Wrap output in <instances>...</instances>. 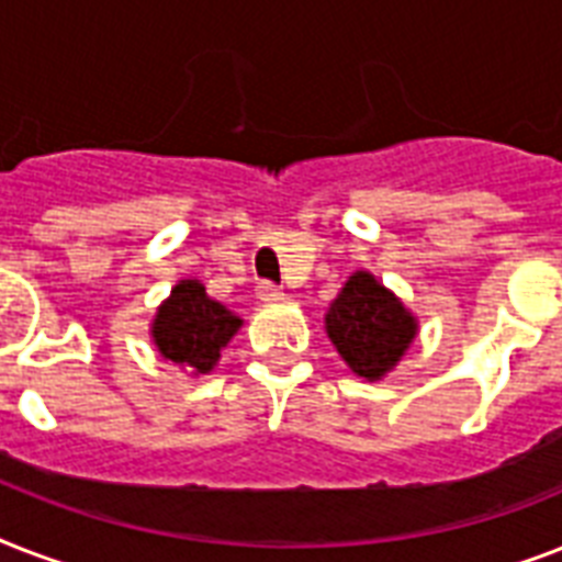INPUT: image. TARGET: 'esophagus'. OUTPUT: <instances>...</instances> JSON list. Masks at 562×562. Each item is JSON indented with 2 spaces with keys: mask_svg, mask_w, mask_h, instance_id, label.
<instances>
[{
  "mask_svg": "<svg viewBox=\"0 0 562 562\" xmlns=\"http://www.w3.org/2000/svg\"><path fill=\"white\" fill-rule=\"evenodd\" d=\"M256 297L262 300V303H277V300H282L285 297V294H282V289L280 285H273V282H259V285H256Z\"/></svg>",
  "mask_w": 562,
  "mask_h": 562,
  "instance_id": "34e87169",
  "label": "esophagus"
}]
</instances>
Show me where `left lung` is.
<instances>
[{
  "label": "left lung",
  "mask_w": 562,
  "mask_h": 562,
  "mask_svg": "<svg viewBox=\"0 0 562 562\" xmlns=\"http://www.w3.org/2000/svg\"><path fill=\"white\" fill-rule=\"evenodd\" d=\"M326 333L352 373L379 379L408 350L417 324L382 282L359 271L326 312Z\"/></svg>",
  "instance_id": "obj_1"
}]
</instances>
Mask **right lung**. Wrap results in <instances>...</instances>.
<instances>
[{
	"label": "right lung",
	"instance_id": "right-lung-1",
	"mask_svg": "<svg viewBox=\"0 0 562 562\" xmlns=\"http://www.w3.org/2000/svg\"><path fill=\"white\" fill-rule=\"evenodd\" d=\"M241 326L218 300L206 297L198 280H180L154 317L151 335L162 359L194 373H206L218 361L221 350Z\"/></svg>",
	"mask_w": 562,
	"mask_h": 562
}]
</instances>
